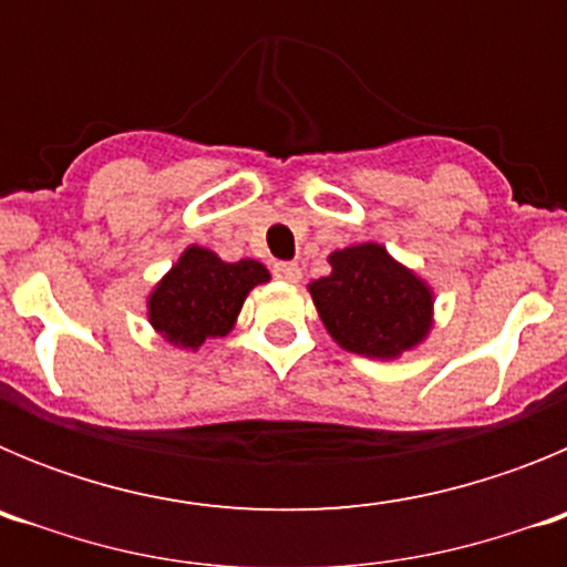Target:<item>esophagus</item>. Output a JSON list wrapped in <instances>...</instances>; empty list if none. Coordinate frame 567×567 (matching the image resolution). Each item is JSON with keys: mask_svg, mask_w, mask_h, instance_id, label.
Segmentation results:
<instances>
[{"mask_svg": "<svg viewBox=\"0 0 567 567\" xmlns=\"http://www.w3.org/2000/svg\"><path fill=\"white\" fill-rule=\"evenodd\" d=\"M272 272H275V278L287 280V284H298L300 280V267L298 264H289V260H280V264H275Z\"/></svg>", "mask_w": 567, "mask_h": 567, "instance_id": "1", "label": "esophagus"}]
</instances>
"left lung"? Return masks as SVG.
<instances>
[{"label":"left lung","instance_id":"left-lung-1","mask_svg":"<svg viewBox=\"0 0 567 567\" xmlns=\"http://www.w3.org/2000/svg\"><path fill=\"white\" fill-rule=\"evenodd\" d=\"M332 272L309 284L327 332L346 352L394 360L432 332L434 295L380 244L329 255Z\"/></svg>","mask_w":567,"mask_h":567}]
</instances>
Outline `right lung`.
<instances>
[{
	"mask_svg": "<svg viewBox=\"0 0 567 567\" xmlns=\"http://www.w3.org/2000/svg\"><path fill=\"white\" fill-rule=\"evenodd\" d=\"M269 269L252 258L227 264L213 249L187 247L147 298V318L167 343L198 349L204 340L224 338L240 307Z\"/></svg>",
	"mask_w": 567,
	"mask_h": 567,
	"instance_id": "right-lung-1",
	"label": "right lung"
}]
</instances>
